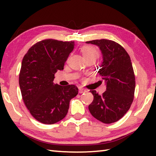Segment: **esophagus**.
I'll use <instances>...</instances> for the list:
<instances>
[{"label":"esophagus","instance_id":"obj_1","mask_svg":"<svg viewBox=\"0 0 156 156\" xmlns=\"http://www.w3.org/2000/svg\"><path fill=\"white\" fill-rule=\"evenodd\" d=\"M86 91H87L86 89H84L82 88V87H79V93H80V94L84 93V92H86Z\"/></svg>","mask_w":156,"mask_h":156}]
</instances>
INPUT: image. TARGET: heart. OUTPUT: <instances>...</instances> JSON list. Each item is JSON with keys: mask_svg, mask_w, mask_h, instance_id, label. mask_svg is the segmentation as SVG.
<instances>
[{"mask_svg": "<svg viewBox=\"0 0 156 156\" xmlns=\"http://www.w3.org/2000/svg\"><path fill=\"white\" fill-rule=\"evenodd\" d=\"M83 55L85 59L95 58L96 59L98 56V51L93 46L87 45L83 47L81 49Z\"/></svg>", "mask_w": 156, "mask_h": 156, "instance_id": "heart-1", "label": "heart"}]
</instances>
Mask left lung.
Wrapping results in <instances>:
<instances>
[{
  "mask_svg": "<svg viewBox=\"0 0 156 156\" xmlns=\"http://www.w3.org/2000/svg\"><path fill=\"white\" fill-rule=\"evenodd\" d=\"M96 44L101 50L103 62L98 73L107 89L102 95L91 90L94 100L89 105L91 114L105 124L115 122L128 112L133 102L136 78L128 53L115 42L101 39L86 42Z\"/></svg>",
  "mask_w": 156,
  "mask_h": 156,
  "instance_id": "1",
  "label": "left lung"
}]
</instances>
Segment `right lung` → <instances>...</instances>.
<instances>
[{
  "mask_svg": "<svg viewBox=\"0 0 156 156\" xmlns=\"http://www.w3.org/2000/svg\"><path fill=\"white\" fill-rule=\"evenodd\" d=\"M73 47L74 41L45 39L31 46L23 57L19 73L21 94L31 115L41 123L52 125L62 120L71 99L78 94L74 84L60 86L53 82Z\"/></svg>",
  "mask_w": 156,
  "mask_h": 156,
  "instance_id": "1",
  "label": "right lung"
}]
</instances>
